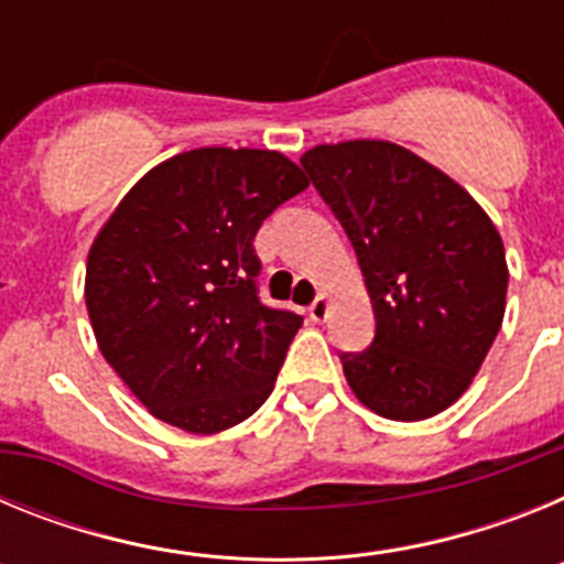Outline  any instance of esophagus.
<instances>
[{
  "label": "esophagus",
  "instance_id": "34e87169",
  "mask_svg": "<svg viewBox=\"0 0 564 564\" xmlns=\"http://www.w3.org/2000/svg\"><path fill=\"white\" fill-rule=\"evenodd\" d=\"M327 311H330V302H327V296H316L311 305H307V316H311V322H325Z\"/></svg>",
  "mask_w": 564,
  "mask_h": 564
}]
</instances>
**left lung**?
Masks as SVG:
<instances>
[{
    "label": "left lung",
    "instance_id": "1",
    "mask_svg": "<svg viewBox=\"0 0 564 564\" xmlns=\"http://www.w3.org/2000/svg\"><path fill=\"white\" fill-rule=\"evenodd\" d=\"M307 172L361 265L376 336L338 352L364 406L423 421L457 401L506 313V248L466 188L390 141L305 152Z\"/></svg>",
    "mask_w": 564,
    "mask_h": 564
}]
</instances>
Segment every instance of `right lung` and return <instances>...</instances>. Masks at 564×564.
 Here are the masks:
<instances>
[{"label":"right lung","instance_id":"add662e5","mask_svg":"<svg viewBox=\"0 0 564 564\" xmlns=\"http://www.w3.org/2000/svg\"><path fill=\"white\" fill-rule=\"evenodd\" d=\"M307 188L285 154L192 149L154 166L87 259L98 347L154 417L212 435L271 395L302 316L259 299V226Z\"/></svg>","mask_w":564,"mask_h":564}]
</instances>
